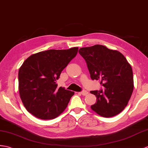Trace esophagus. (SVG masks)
<instances>
[{"label":"esophagus","mask_w":148,"mask_h":148,"mask_svg":"<svg viewBox=\"0 0 148 148\" xmlns=\"http://www.w3.org/2000/svg\"><path fill=\"white\" fill-rule=\"evenodd\" d=\"M80 94H82L83 96H86V95H87L88 94V92L87 91L84 90H82V92H80Z\"/></svg>","instance_id":"34e87169"}]
</instances>
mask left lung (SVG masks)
Returning <instances> with one entry per match:
<instances>
[{
    "instance_id": "left-lung-1",
    "label": "left lung",
    "mask_w": 148,
    "mask_h": 148,
    "mask_svg": "<svg viewBox=\"0 0 148 148\" xmlns=\"http://www.w3.org/2000/svg\"><path fill=\"white\" fill-rule=\"evenodd\" d=\"M78 52L86 61L91 79L99 80L103 87L99 91H90L97 97L91 109L103 117L119 114L127 106L134 89L130 64L120 52L102 45L80 48Z\"/></svg>"
}]
</instances>
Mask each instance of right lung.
I'll return each instance as SVG.
<instances>
[{
  "label": "right lung",
  "instance_id": "1",
  "mask_svg": "<svg viewBox=\"0 0 148 148\" xmlns=\"http://www.w3.org/2000/svg\"><path fill=\"white\" fill-rule=\"evenodd\" d=\"M78 47L32 54L19 70V92L29 113L42 120L54 119L63 112L74 92L58 87L61 71L77 54Z\"/></svg>",
  "mask_w": 148,
  "mask_h": 148
}]
</instances>
